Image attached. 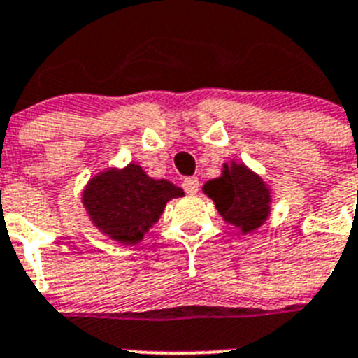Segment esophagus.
I'll return each instance as SVG.
<instances>
[{
  "instance_id": "esophagus-1",
  "label": "esophagus",
  "mask_w": 358,
  "mask_h": 358,
  "mask_svg": "<svg viewBox=\"0 0 358 358\" xmlns=\"http://www.w3.org/2000/svg\"><path fill=\"white\" fill-rule=\"evenodd\" d=\"M182 185H183V189H185L187 194H191V196H194L196 192L199 191V180L194 178V176H192V178L183 180Z\"/></svg>"
}]
</instances>
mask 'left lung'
I'll return each instance as SVG.
<instances>
[{"mask_svg": "<svg viewBox=\"0 0 358 358\" xmlns=\"http://www.w3.org/2000/svg\"><path fill=\"white\" fill-rule=\"evenodd\" d=\"M221 167V176L208 180L203 192L214 201L224 223L239 228L244 235L251 234L271 214L273 189L244 162L230 160Z\"/></svg>", "mask_w": 358, "mask_h": 358, "instance_id": "8db88e82", "label": "left lung"}]
</instances>
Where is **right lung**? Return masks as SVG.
Listing matches in <instances>:
<instances>
[{
    "instance_id": "add662e5",
    "label": "right lung",
    "mask_w": 358,
    "mask_h": 358,
    "mask_svg": "<svg viewBox=\"0 0 358 358\" xmlns=\"http://www.w3.org/2000/svg\"><path fill=\"white\" fill-rule=\"evenodd\" d=\"M182 196L183 189L169 180L151 178L139 164L131 162L92 176L83 187L82 205L103 235L135 246L159 221L167 201Z\"/></svg>"
}]
</instances>
